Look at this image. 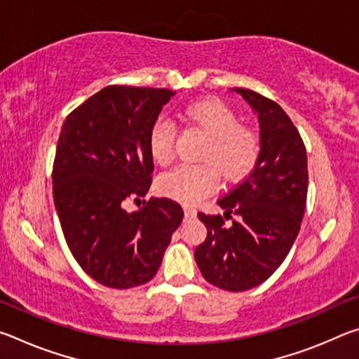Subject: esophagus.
I'll return each mask as SVG.
<instances>
[{
	"mask_svg": "<svg viewBox=\"0 0 359 359\" xmlns=\"http://www.w3.org/2000/svg\"><path fill=\"white\" fill-rule=\"evenodd\" d=\"M184 210H185V218H194V217H196V210H194L193 208H190V205H185Z\"/></svg>",
	"mask_w": 359,
	"mask_h": 359,
	"instance_id": "esophagus-1",
	"label": "esophagus"
}]
</instances>
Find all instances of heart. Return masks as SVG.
Returning a JSON list of instances; mask_svg holds the SVG:
<instances>
[{"label": "heart", "instance_id": "1", "mask_svg": "<svg viewBox=\"0 0 359 359\" xmlns=\"http://www.w3.org/2000/svg\"><path fill=\"white\" fill-rule=\"evenodd\" d=\"M188 123L208 135L199 165H182L163 174L158 190L180 203L194 204L209 194L218 172L226 182L247 177L258 165L261 144L257 133L238 123V115L218 100L196 101L182 111ZM175 131L166 120H156L149 133V151L156 165L166 166L174 155Z\"/></svg>", "mask_w": 359, "mask_h": 359}]
</instances>
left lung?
Here are the masks:
<instances>
[{
  "instance_id": "1",
  "label": "left lung",
  "mask_w": 359,
  "mask_h": 359,
  "mask_svg": "<svg viewBox=\"0 0 359 359\" xmlns=\"http://www.w3.org/2000/svg\"><path fill=\"white\" fill-rule=\"evenodd\" d=\"M258 115L261 155L257 168L218 199L222 215L198 217L208 238L194 259L209 283L245 291L269 278L299 233L307 199V151L299 131L276 101L234 88ZM238 217L229 227L224 220Z\"/></svg>"
}]
</instances>
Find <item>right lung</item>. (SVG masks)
Returning a JSON list of instances; mask_svg holds the SVG:
<instances>
[{
    "instance_id": "obj_1",
    "label": "right lung",
    "mask_w": 359,
    "mask_h": 359,
    "mask_svg": "<svg viewBox=\"0 0 359 359\" xmlns=\"http://www.w3.org/2000/svg\"><path fill=\"white\" fill-rule=\"evenodd\" d=\"M174 95L168 88L109 85L62 126L53 203L72 257L104 287L126 290L151 280L184 218L180 204L168 198L150 199L136 212L123 208L128 198L149 191V133Z\"/></svg>"
}]
</instances>
